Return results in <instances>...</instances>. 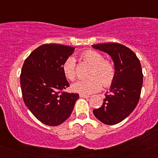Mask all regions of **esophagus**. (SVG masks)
<instances>
[{
    "label": "esophagus",
    "instance_id": "esophagus-1",
    "mask_svg": "<svg viewBox=\"0 0 158 158\" xmlns=\"http://www.w3.org/2000/svg\"><path fill=\"white\" fill-rule=\"evenodd\" d=\"M79 97H81V98H89V97H90V96L85 95V94H80V95H79Z\"/></svg>",
    "mask_w": 158,
    "mask_h": 158
}]
</instances>
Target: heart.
I'll use <instances>...</instances> for the list:
<instances>
[{"label":"heart","instance_id":"heart-1","mask_svg":"<svg viewBox=\"0 0 158 158\" xmlns=\"http://www.w3.org/2000/svg\"><path fill=\"white\" fill-rule=\"evenodd\" d=\"M83 59L92 68L89 72V79L79 80L71 85V89L76 93L90 94L99 91L102 88V83L105 88L112 85L115 78L116 70L114 65L109 60H106L99 52L93 50H87L82 55ZM62 70L65 77L73 81L77 77L75 59L68 57L62 65Z\"/></svg>","mask_w":158,"mask_h":158}]
</instances>
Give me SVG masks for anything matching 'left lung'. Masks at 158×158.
I'll return each mask as SVG.
<instances>
[{"label": "left lung", "mask_w": 158, "mask_h": 158, "mask_svg": "<svg viewBox=\"0 0 158 158\" xmlns=\"http://www.w3.org/2000/svg\"><path fill=\"white\" fill-rule=\"evenodd\" d=\"M92 47L107 52L113 59L116 70L110 92L106 94L102 106L94 110V114L104 124H117L135 110L139 102L143 79L140 62L131 50L118 43Z\"/></svg>", "instance_id": "obj_1"}]
</instances>
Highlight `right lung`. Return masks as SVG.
Segmentation results:
<instances>
[{
	"mask_svg": "<svg viewBox=\"0 0 158 158\" xmlns=\"http://www.w3.org/2000/svg\"><path fill=\"white\" fill-rule=\"evenodd\" d=\"M75 48L45 44L34 50L23 62L21 88L23 102L40 122L50 126L64 123L79 98L63 91L70 86L62 70L64 61Z\"/></svg>",
	"mask_w": 158,
	"mask_h": 158,
	"instance_id": "obj_1",
	"label": "right lung"
}]
</instances>
